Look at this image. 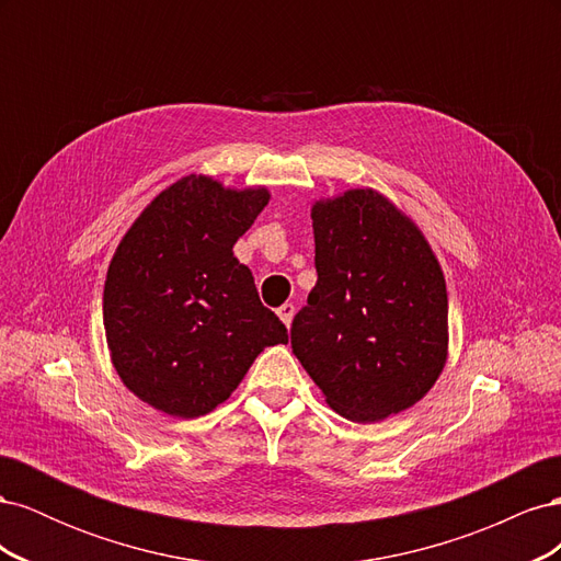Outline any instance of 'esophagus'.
I'll list each match as a JSON object with an SVG mask.
<instances>
[{
  "instance_id": "34e87169",
  "label": "esophagus",
  "mask_w": 561,
  "mask_h": 561,
  "mask_svg": "<svg viewBox=\"0 0 561 561\" xmlns=\"http://www.w3.org/2000/svg\"><path fill=\"white\" fill-rule=\"evenodd\" d=\"M278 318L285 322V328L293 325V318H295V304H283L278 309Z\"/></svg>"
}]
</instances>
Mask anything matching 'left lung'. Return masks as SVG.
Returning <instances> with one entry per match:
<instances>
[{
  "label": "left lung",
  "mask_w": 561,
  "mask_h": 561,
  "mask_svg": "<svg viewBox=\"0 0 561 561\" xmlns=\"http://www.w3.org/2000/svg\"><path fill=\"white\" fill-rule=\"evenodd\" d=\"M318 280L293 351L322 398L355 423L416 404L449 355L447 283L414 219L371 186L311 206Z\"/></svg>",
  "instance_id": "1"
}]
</instances>
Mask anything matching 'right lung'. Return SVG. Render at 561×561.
I'll list each match as a JSON object with an SVG mask.
<instances>
[{
	"label": "right lung",
	"instance_id": "right-lung-1",
	"mask_svg": "<svg viewBox=\"0 0 561 561\" xmlns=\"http://www.w3.org/2000/svg\"><path fill=\"white\" fill-rule=\"evenodd\" d=\"M271 198L266 186L184 175L124 233L107 268L103 325L118 379L154 410L196 419L222 404L254 358L287 344L233 243Z\"/></svg>",
	"mask_w": 561,
	"mask_h": 561
}]
</instances>
